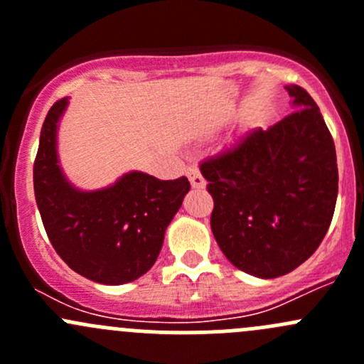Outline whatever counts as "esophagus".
Listing matches in <instances>:
<instances>
[{
	"label": "esophagus",
	"mask_w": 364,
	"mask_h": 364,
	"mask_svg": "<svg viewBox=\"0 0 364 364\" xmlns=\"http://www.w3.org/2000/svg\"><path fill=\"white\" fill-rule=\"evenodd\" d=\"M186 174H188V179H190V183H192L193 188H204L205 179L203 178V174H200V171L196 167V165H192V167L186 168Z\"/></svg>",
	"instance_id": "esophagus-1"
}]
</instances>
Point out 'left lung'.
Instances as JSON below:
<instances>
[{"label": "left lung", "mask_w": 364, "mask_h": 364, "mask_svg": "<svg viewBox=\"0 0 364 364\" xmlns=\"http://www.w3.org/2000/svg\"><path fill=\"white\" fill-rule=\"evenodd\" d=\"M287 91L294 112L200 164L220 250L259 278L291 273L314 255L338 196L335 142L324 117L306 90L292 84Z\"/></svg>", "instance_id": "left-lung-1"}]
</instances>
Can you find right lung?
<instances>
[{"mask_svg": "<svg viewBox=\"0 0 364 364\" xmlns=\"http://www.w3.org/2000/svg\"><path fill=\"white\" fill-rule=\"evenodd\" d=\"M67 104L61 98L47 112L33 165L43 227L70 269L97 284H128L155 264L165 229L181 208L190 181L185 176L161 181L135 171L97 192L73 188L56 153L58 121Z\"/></svg>", "mask_w": 364, "mask_h": 364, "instance_id": "add662e5", "label": "right lung"}]
</instances>
